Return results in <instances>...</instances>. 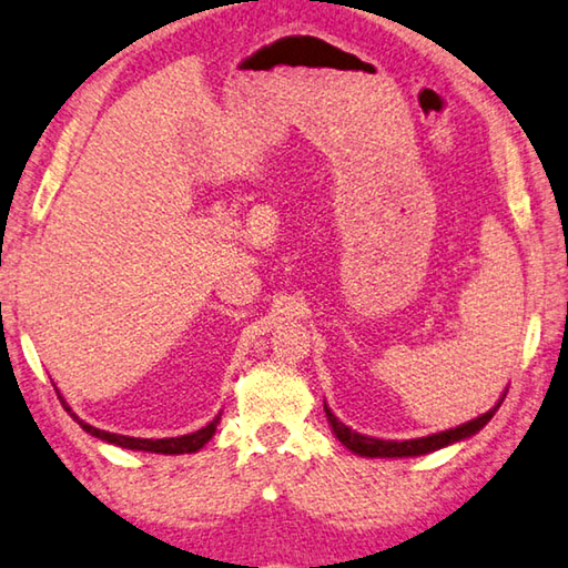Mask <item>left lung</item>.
<instances>
[{
  "label": "left lung",
  "instance_id": "8db88e82",
  "mask_svg": "<svg viewBox=\"0 0 568 568\" xmlns=\"http://www.w3.org/2000/svg\"><path fill=\"white\" fill-rule=\"evenodd\" d=\"M504 396L499 399V404L491 406L489 412L481 414V416H476V419L466 422L462 426H456V429H446V432L432 434V436H422V439H406V442L374 439V436H364L359 432H352L349 426L336 419V416L332 414V409L326 404H324V412H326V419H329L332 429L336 434V439H339L349 452L359 454V456H369V459H404V456H422V454H429V452H436V449H444V446L456 444V442H462V439H469V436H474L476 432H481L484 426L491 422V416L501 406Z\"/></svg>",
  "mask_w": 568,
  "mask_h": 568
}]
</instances>
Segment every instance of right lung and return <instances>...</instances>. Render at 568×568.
Here are the masks:
<instances>
[{"mask_svg": "<svg viewBox=\"0 0 568 568\" xmlns=\"http://www.w3.org/2000/svg\"><path fill=\"white\" fill-rule=\"evenodd\" d=\"M59 399H62V396H59ZM62 404H64V409L72 414V409H69L64 399H62ZM72 416H74L77 424L82 426L87 434L97 436V439L109 442V444H114V446H122V449L149 452V454H194V452L202 449V446L209 439H212L214 432H216V424H219V419H222V414H219L216 419H212L206 426H202V429H199V432L184 434V436H172V439H134V436H122V434L102 432V429H97V426H92V424H84L77 414H72Z\"/></svg>", "mask_w": 568, "mask_h": 568, "instance_id": "obj_1", "label": "right lung"}]
</instances>
